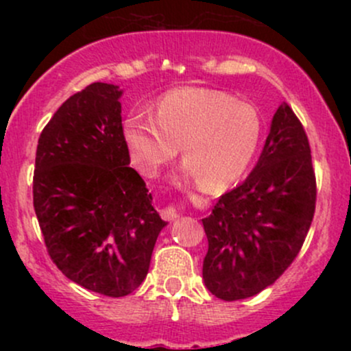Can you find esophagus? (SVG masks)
I'll return each instance as SVG.
<instances>
[{
	"instance_id": "1",
	"label": "esophagus",
	"mask_w": 351,
	"mask_h": 351,
	"mask_svg": "<svg viewBox=\"0 0 351 351\" xmlns=\"http://www.w3.org/2000/svg\"><path fill=\"white\" fill-rule=\"evenodd\" d=\"M162 217L165 221H176L180 217V213L178 209H176V206L170 204V206L162 209Z\"/></svg>"
}]
</instances>
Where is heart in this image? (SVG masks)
Segmentation results:
<instances>
[{"mask_svg": "<svg viewBox=\"0 0 351 351\" xmlns=\"http://www.w3.org/2000/svg\"><path fill=\"white\" fill-rule=\"evenodd\" d=\"M261 134L263 122L254 106L204 87L175 88L158 99L155 117L132 114L123 123L132 163L142 175L155 176L181 147L184 175L209 189L241 178Z\"/></svg>", "mask_w": 351, "mask_h": 351, "instance_id": "obj_1", "label": "heart"}]
</instances>
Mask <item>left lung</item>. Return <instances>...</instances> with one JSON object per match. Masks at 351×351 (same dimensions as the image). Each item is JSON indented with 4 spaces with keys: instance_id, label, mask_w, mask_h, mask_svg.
I'll return each mask as SVG.
<instances>
[{
    "instance_id": "1",
    "label": "left lung",
    "mask_w": 351,
    "mask_h": 351,
    "mask_svg": "<svg viewBox=\"0 0 351 351\" xmlns=\"http://www.w3.org/2000/svg\"><path fill=\"white\" fill-rule=\"evenodd\" d=\"M315 201L307 134L284 102L274 114L251 175L224 193L203 219L208 237L203 279L208 291L232 302L272 285L300 252Z\"/></svg>"
}]
</instances>
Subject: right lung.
I'll return each instance as SVG.
<instances>
[{
	"mask_svg": "<svg viewBox=\"0 0 351 351\" xmlns=\"http://www.w3.org/2000/svg\"><path fill=\"white\" fill-rule=\"evenodd\" d=\"M122 90L94 82L71 95L36 150L34 211L52 263L67 279L107 297L147 277L167 223L152 206L123 140Z\"/></svg>",
	"mask_w": 351,
	"mask_h": 351,
	"instance_id": "add662e5",
	"label": "right lung"
}]
</instances>
